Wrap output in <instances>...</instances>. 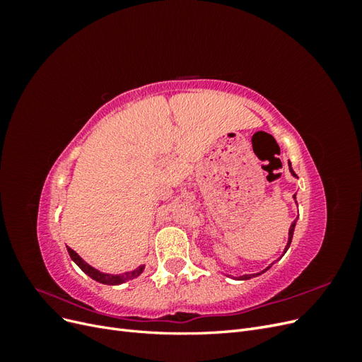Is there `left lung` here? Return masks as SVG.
I'll return each mask as SVG.
<instances>
[{"label": "left lung", "instance_id": "left-lung-1", "mask_svg": "<svg viewBox=\"0 0 362 362\" xmlns=\"http://www.w3.org/2000/svg\"><path fill=\"white\" fill-rule=\"evenodd\" d=\"M288 166H290V172H291V175H293V177H298V175H296L294 173V170L291 169V164L288 163ZM293 198L296 199V194L293 196ZM294 226H296V221L291 223V226H290V231H288V243H287V246H286V250H284V254H286V252H287V249L290 247V245H291V238H293V233H294ZM272 267V264L267 267V269H264V270H262V272H259V273H254V275H243V276H240L238 279H242V281H245V279H250V278H254V276H258V275H261V273H264L266 270H269Z\"/></svg>", "mask_w": 362, "mask_h": 362}]
</instances>
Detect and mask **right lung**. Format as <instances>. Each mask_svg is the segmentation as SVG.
<instances>
[{
    "label": "right lung",
    "mask_w": 362,
    "mask_h": 362,
    "mask_svg": "<svg viewBox=\"0 0 362 362\" xmlns=\"http://www.w3.org/2000/svg\"><path fill=\"white\" fill-rule=\"evenodd\" d=\"M68 252H69V257L72 258V261L86 273V275H89L92 279H95L98 282L107 284V286H117V284H122V282H127L129 279H134L139 275H141V272H144V269H145V266H139L134 270L122 273V275H108V273H103V272L96 270L92 266L87 264V262L71 247H68Z\"/></svg>",
    "instance_id": "add662e5"
}]
</instances>
